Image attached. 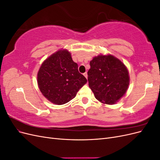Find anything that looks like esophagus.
Returning a JSON list of instances; mask_svg holds the SVG:
<instances>
[{
	"label": "esophagus",
	"instance_id": "34e87169",
	"mask_svg": "<svg viewBox=\"0 0 160 160\" xmlns=\"http://www.w3.org/2000/svg\"><path fill=\"white\" fill-rule=\"evenodd\" d=\"M83 75L85 77L86 79H88V72H85V73H83Z\"/></svg>",
	"mask_w": 160,
	"mask_h": 160
}]
</instances>
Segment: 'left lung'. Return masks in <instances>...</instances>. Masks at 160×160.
Listing matches in <instances>:
<instances>
[{
    "label": "left lung",
    "instance_id": "obj_1",
    "mask_svg": "<svg viewBox=\"0 0 160 160\" xmlns=\"http://www.w3.org/2000/svg\"><path fill=\"white\" fill-rule=\"evenodd\" d=\"M89 86L101 103L115 104L127 92L129 75L126 66L117 57L100 54L90 61Z\"/></svg>",
    "mask_w": 160,
    "mask_h": 160
}]
</instances>
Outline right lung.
Returning a JSON list of instances; mask_svg holds the SVG:
<instances>
[{
	"mask_svg": "<svg viewBox=\"0 0 160 160\" xmlns=\"http://www.w3.org/2000/svg\"><path fill=\"white\" fill-rule=\"evenodd\" d=\"M87 82L67 49L58 50L47 58L37 73L38 87L42 95L55 105H63L75 98Z\"/></svg>",
	"mask_w": 160,
	"mask_h": 160,
	"instance_id": "right-lung-1",
	"label": "right lung"
}]
</instances>
